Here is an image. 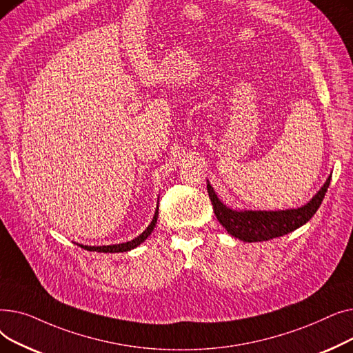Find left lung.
I'll return each instance as SVG.
<instances>
[{
  "label": "left lung",
  "instance_id": "left-lung-1",
  "mask_svg": "<svg viewBox=\"0 0 353 353\" xmlns=\"http://www.w3.org/2000/svg\"><path fill=\"white\" fill-rule=\"evenodd\" d=\"M330 177H327L323 188L312 197L307 205L298 209L286 210H233L223 205L214 193L210 183L208 181V193L212 200L213 210L229 234L243 242H266V240L285 236L298 228L303 226L306 221L316 213L322 200L327 192Z\"/></svg>",
  "mask_w": 353,
  "mask_h": 353
}]
</instances>
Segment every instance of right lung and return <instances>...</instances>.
<instances>
[{"mask_svg":"<svg viewBox=\"0 0 353 353\" xmlns=\"http://www.w3.org/2000/svg\"><path fill=\"white\" fill-rule=\"evenodd\" d=\"M157 217H159V208L156 209V213L153 216V220L152 223L147 226V229L140 234L137 236L136 239L130 240V242H125V243H120V245H108V246H85V245H79L80 248L88 250V252H99V253H120V252H128L132 250L134 248H137L139 245H141L144 240L152 234L153 229L156 228V223H157Z\"/></svg>","mask_w":353,"mask_h":353,"instance_id":"1","label":"right lung"}]
</instances>
